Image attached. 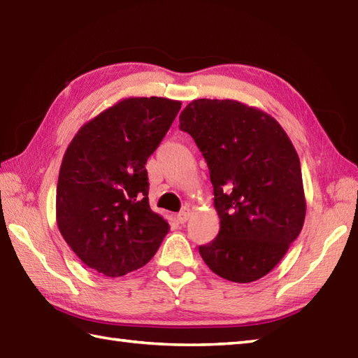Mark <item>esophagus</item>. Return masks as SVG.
Listing matches in <instances>:
<instances>
[{
    "label": "esophagus",
    "instance_id": "obj_1",
    "mask_svg": "<svg viewBox=\"0 0 358 358\" xmlns=\"http://www.w3.org/2000/svg\"><path fill=\"white\" fill-rule=\"evenodd\" d=\"M189 217H190V210L187 209V207H185V209L180 210V212L177 213V221H178L180 224H185V222L189 220Z\"/></svg>",
    "mask_w": 358,
    "mask_h": 358
}]
</instances>
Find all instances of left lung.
<instances>
[{
    "instance_id": "8db88e82",
    "label": "left lung",
    "mask_w": 358,
    "mask_h": 358,
    "mask_svg": "<svg viewBox=\"0 0 358 358\" xmlns=\"http://www.w3.org/2000/svg\"><path fill=\"white\" fill-rule=\"evenodd\" d=\"M210 171L220 234L199 245L218 276L247 284L268 274L301 234L306 201L299 155L270 114L231 99H196L180 114Z\"/></svg>"
}]
</instances>
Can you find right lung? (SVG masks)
Listing matches in <instances>:
<instances>
[{
    "label": "right lung",
    "instance_id": "add662e5",
    "mask_svg": "<svg viewBox=\"0 0 358 358\" xmlns=\"http://www.w3.org/2000/svg\"><path fill=\"white\" fill-rule=\"evenodd\" d=\"M181 102L128 97L87 122L64 154L56 222L79 259L108 278L146 265L169 224L149 207L145 164Z\"/></svg>",
    "mask_w": 358,
    "mask_h": 358
}]
</instances>
